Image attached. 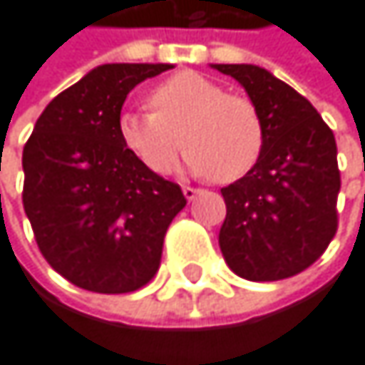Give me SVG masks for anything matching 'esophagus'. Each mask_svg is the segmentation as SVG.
<instances>
[{"label": "esophagus", "mask_w": 365, "mask_h": 365, "mask_svg": "<svg viewBox=\"0 0 365 365\" xmlns=\"http://www.w3.org/2000/svg\"><path fill=\"white\" fill-rule=\"evenodd\" d=\"M181 190H184V197L188 199V201H192L197 195H199V188H192V186H184V188H181Z\"/></svg>", "instance_id": "34e87169"}]
</instances>
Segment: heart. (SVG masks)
Masks as SVG:
<instances>
[{
  "label": "heart",
  "mask_w": 365,
  "mask_h": 365,
  "mask_svg": "<svg viewBox=\"0 0 365 365\" xmlns=\"http://www.w3.org/2000/svg\"><path fill=\"white\" fill-rule=\"evenodd\" d=\"M155 111H122L118 135L131 155L155 175L173 170L181 146L186 166L221 184L245 177L258 162L264 129L258 109L197 72H179L150 93Z\"/></svg>",
  "instance_id": "heart-1"
}]
</instances>
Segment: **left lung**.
I'll return each mask as SVG.
<instances>
[{
  "instance_id": "obj_1",
  "label": "left lung",
  "mask_w": 365,
  "mask_h": 365,
  "mask_svg": "<svg viewBox=\"0 0 365 365\" xmlns=\"http://www.w3.org/2000/svg\"><path fill=\"white\" fill-rule=\"evenodd\" d=\"M243 85L260 113L256 166L221 188L227 215L219 245L245 280L291 278L324 254L337 232L339 168L329 124L293 87L258 65H212Z\"/></svg>"
}]
</instances>
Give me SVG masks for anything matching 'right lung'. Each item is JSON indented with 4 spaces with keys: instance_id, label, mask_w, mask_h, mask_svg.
Listing matches in <instances>:
<instances>
[{
    "instance_id": "right-lung-1",
    "label": "right lung",
    "mask_w": 365,
    "mask_h": 365,
    "mask_svg": "<svg viewBox=\"0 0 365 365\" xmlns=\"http://www.w3.org/2000/svg\"><path fill=\"white\" fill-rule=\"evenodd\" d=\"M168 63H107L61 91L24 146V210L36 245L72 284L129 293L160 269L164 236L186 205L173 181L124 148L127 93Z\"/></svg>"
}]
</instances>
